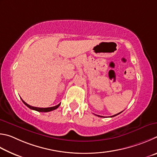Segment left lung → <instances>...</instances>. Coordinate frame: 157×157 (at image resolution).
<instances>
[{"label": "left lung", "mask_w": 157, "mask_h": 157, "mask_svg": "<svg viewBox=\"0 0 157 157\" xmlns=\"http://www.w3.org/2000/svg\"><path fill=\"white\" fill-rule=\"evenodd\" d=\"M121 112H119V114H115V115H113V116H112L111 117H115V116H117V115H118V114H121ZM97 116H98V117H103L102 116H99V115H97Z\"/></svg>", "instance_id": "obj_1"}]
</instances>
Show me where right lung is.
<instances>
[{"label": "right lung", "instance_id": "1", "mask_svg": "<svg viewBox=\"0 0 157 157\" xmlns=\"http://www.w3.org/2000/svg\"><path fill=\"white\" fill-rule=\"evenodd\" d=\"M21 100H22V101H23L25 105L28 107L29 108H30L31 109H33V110H36V111H38V112H50V111H52V110H54V109H57L58 108H59V105H60V103H59V105H57L56 106H54V107H50V108H36V107H33V106H31V105H28V104L25 102V101L23 99H22V98H21Z\"/></svg>", "mask_w": 157, "mask_h": 157}]
</instances>
